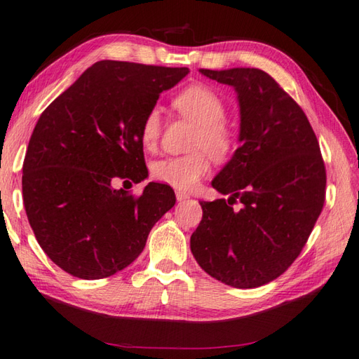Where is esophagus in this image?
<instances>
[{
    "instance_id": "esophagus-1",
    "label": "esophagus",
    "mask_w": 359,
    "mask_h": 359,
    "mask_svg": "<svg viewBox=\"0 0 359 359\" xmlns=\"http://www.w3.org/2000/svg\"><path fill=\"white\" fill-rule=\"evenodd\" d=\"M189 198V195L186 192H181V190H177V200L178 201H186Z\"/></svg>"
}]
</instances>
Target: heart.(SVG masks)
Here are the masks:
<instances>
[{
	"instance_id": "b5f03b06",
	"label": "heart",
	"mask_w": 359,
	"mask_h": 359,
	"mask_svg": "<svg viewBox=\"0 0 359 359\" xmlns=\"http://www.w3.org/2000/svg\"><path fill=\"white\" fill-rule=\"evenodd\" d=\"M177 111L196 123L189 155L169 156L151 165V177L180 190L194 189L212 169V158L223 161L233 149V135L223 122L226 107L223 99L206 85H192L173 99ZM161 114L150 109L142 119L139 141L145 150H155L161 137Z\"/></svg>"
}]
</instances>
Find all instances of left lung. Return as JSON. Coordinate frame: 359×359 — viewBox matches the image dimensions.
<instances>
[{"label": "left lung", "instance_id": "8db88e82", "mask_svg": "<svg viewBox=\"0 0 359 359\" xmlns=\"http://www.w3.org/2000/svg\"><path fill=\"white\" fill-rule=\"evenodd\" d=\"M200 72L237 91L241 145L212 181L229 198L200 203L190 250L214 279L257 288L287 271L309 240L325 201L324 159L302 108L265 71Z\"/></svg>", "mask_w": 359, "mask_h": 359}]
</instances>
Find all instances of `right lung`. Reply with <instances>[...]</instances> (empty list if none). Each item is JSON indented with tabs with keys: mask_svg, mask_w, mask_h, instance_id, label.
<instances>
[{
	"mask_svg": "<svg viewBox=\"0 0 359 359\" xmlns=\"http://www.w3.org/2000/svg\"><path fill=\"white\" fill-rule=\"evenodd\" d=\"M187 74L102 60L41 113L25 156L23 198L36 241L63 271L94 280L127 268L175 206L167 184L149 182L135 196L113 182L147 178L142 119Z\"/></svg>",
	"mask_w": 359,
	"mask_h": 359,
	"instance_id": "1",
	"label": "right lung"
}]
</instances>
